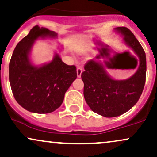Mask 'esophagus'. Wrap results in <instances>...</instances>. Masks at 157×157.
Listing matches in <instances>:
<instances>
[{
	"instance_id": "34e87169",
	"label": "esophagus",
	"mask_w": 157,
	"mask_h": 157,
	"mask_svg": "<svg viewBox=\"0 0 157 157\" xmlns=\"http://www.w3.org/2000/svg\"><path fill=\"white\" fill-rule=\"evenodd\" d=\"M76 71H77V76H78V78H80L81 75H82V71H83L82 67H77Z\"/></svg>"
}]
</instances>
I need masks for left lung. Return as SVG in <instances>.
Returning a JSON list of instances; mask_svg holds the SVG:
<instances>
[{
    "label": "left lung",
    "instance_id": "obj_1",
    "mask_svg": "<svg viewBox=\"0 0 157 157\" xmlns=\"http://www.w3.org/2000/svg\"><path fill=\"white\" fill-rule=\"evenodd\" d=\"M115 30L123 36L126 44L139 59L137 71L126 80H115L109 75L102 64L94 59L88 61L82 73L84 96L86 104L95 113L106 117H114L137 104L143 93L146 77V56L142 45L128 28Z\"/></svg>",
    "mask_w": 157,
    "mask_h": 157
}]
</instances>
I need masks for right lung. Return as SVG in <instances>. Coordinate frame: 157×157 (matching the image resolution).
I'll return each instance as SVG.
<instances>
[{
	"label": "right lung",
	"mask_w": 157,
	"mask_h": 157,
	"mask_svg": "<svg viewBox=\"0 0 157 157\" xmlns=\"http://www.w3.org/2000/svg\"><path fill=\"white\" fill-rule=\"evenodd\" d=\"M47 36L54 38L56 34L35 25L18 42L9 62L13 95L22 107L34 113H50L59 107L66 91L77 77L75 66L64 63L58 54L41 67L31 63L29 54L34 41Z\"/></svg>",
	"instance_id": "obj_1"
}]
</instances>
